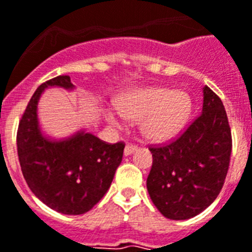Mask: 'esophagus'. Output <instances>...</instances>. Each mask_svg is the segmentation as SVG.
<instances>
[{
	"label": "esophagus",
	"mask_w": 252,
	"mask_h": 252,
	"mask_svg": "<svg viewBox=\"0 0 252 252\" xmlns=\"http://www.w3.org/2000/svg\"><path fill=\"white\" fill-rule=\"evenodd\" d=\"M136 149H137V145H136V144L128 143L126 145V149H124V155H126V156H128V155H130V153H133Z\"/></svg>",
	"instance_id": "34e87169"
}]
</instances>
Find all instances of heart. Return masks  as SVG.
<instances>
[{"label":"heart","mask_w":252,"mask_h":252,"mask_svg":"<svg viewBox=\"0 0 252 252\" xmlns=\"http://www.w3.org/2000/svg\"><path fill=\"white\" fill-rule=\"evenodd\" d=\"M123 116L143 119L141 133L151 140H165L176 134L185 124L191 111V100L182 91L166 88H143L126 92L118 100ZM112 124H119L118 116L108 112Z\"/></svg>","instance_id":"b5f03b06"}]
</instances>
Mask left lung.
Instances as JSON below:
<instances>
[{
  "label": "left lung",
  "mask_w": 252,
  "mask_h": 252,
  "mask_svg": "<svg viewBox=\"0 0 252 252\" xmlns=\"http://www.w3.org/2000/svg\"><path fill=\"white\" fill-rule=\"evenodd\" d=\"M233 148L227 113L220 96L203 87L202 112L168 143L149 145L147 178L152 202L169 220H189L218 197Z\"/></svg>",
  "instance_id": "1"
}]
</instances>
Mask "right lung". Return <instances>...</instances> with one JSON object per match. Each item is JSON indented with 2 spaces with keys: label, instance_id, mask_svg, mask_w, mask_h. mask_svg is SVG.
Wrapping results in <instances>:
<instances>
[{
  "label": "right lung",
  "instance_id": "obj_1",
  "mask_svg": "<svg viewBox=\"0 0 252 252\" xmlns=\"http://www.w3.org/2000/svg\"><path fill=\"white\" fill-rule=\"evenodd\" d=\"M49 86L72 88L68 75H59L36 88L17 130L19 165L30 190L42 202L58 213L79 216L107 193L126 144L105 143L91 133H78L64 141L43 139L36 122V103Z\"/></svg>",
  "mask_w": 252,
  "mask_h": 252
}]
</instances>
